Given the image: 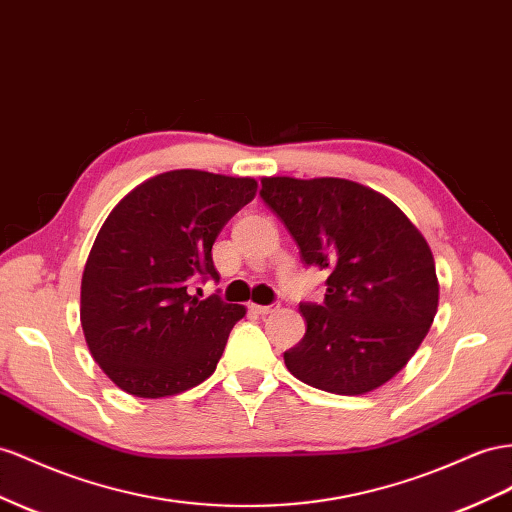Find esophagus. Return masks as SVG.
I'll use <instances>...</instances> for the list:
<instances>
[{
  "label": "esophagus",
  "instance_id": "1",
  "mask_svg": "<svg viewBox=\"0 0 512 512\" xmlns=\"http://www.w3.org/2000/svg\"><path fill=\"white\" fill-rule=\"evenodd\" d=\"M278 308H280V303H271V306H256V303H252V310H254L256 314H260V316L271 314V312H275Z\"/></svg>",
  "mask_w": 512,
  "mask_h": 512
}]
</instances>
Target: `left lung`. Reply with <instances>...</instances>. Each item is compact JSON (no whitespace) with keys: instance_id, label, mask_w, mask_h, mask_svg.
Segmentation results:
<instances>
[{"instance_id":"left-lung-1","label":"left lung","mask_w":512,"mask_h":512,"mask_svg":"<svg viewBox=\"0 0 512 512\" xmlns=\"http://www.w3.org/2000/svg\"><path fill=\"white\" fill-rule=\"evenodd\" d=\"M260 198L303 265L329 271L325 299L299 303L308 329L284 353L286 368L344 396L390 381L437 314L435 260L418 228L392 200L344 178H262Z\"/></svg>"}]
</instances>
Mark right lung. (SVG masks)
I'll use <instances>...</instances> for the list:
<instances>
[{"mask_svg": "<svg viewBox=\"0 0 512 512\" xmlns=\"http://www.w3.org/2000/svg\"><path fill=\"white\" fill-rule=\"evenodd\" d=\"M254 178L200 170L159 174L109 213L81 278V327L94 362L140 398L209 379L245 308L193 288L219 280L213 243L256 196Z\"/></svg>", "mask_w": 512, "mask_h": 512, "instance_id": "obj_1", "label": "right lung"}]
</instances>
